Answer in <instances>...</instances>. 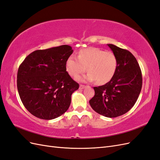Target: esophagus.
<instances>
[{
  "mask_svg": "<svg viewBox=\"0 0 160 160\" xmlns=\"http://www.w3.org/2000/svg\"><path fill=\"white\" fill-rule=\"evenodd\" d=\"M85 85H80V86H79V89H84V88H85Z\"/></svg>",
  "mask_w": 160,
  "mask_h": 160,
  "instance_id": "34e87169",
  "label": "esophagus"
}]
</instances>
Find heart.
Instances as JSON below:
<instances>
[{
	"label": "heart",
	"instance_id": "heart-1",
	"mask_svg": "<svg viewBox=\"0 0 160 160\" xmlns=\"http://www.w3.org/2000/svg\"><path fill=\"white\" fill-rule=\"evenodd\" d=\"M89 72L78 79L105 84L114 76L118 67V59L113 52L104 51L99 48L88 47L81 49L77 58L70 56L65 62L68 73L77 78L86 71Z\"/></svg>",
	"mask_w": 160,
	"mask_h": 160
}]
</instances>
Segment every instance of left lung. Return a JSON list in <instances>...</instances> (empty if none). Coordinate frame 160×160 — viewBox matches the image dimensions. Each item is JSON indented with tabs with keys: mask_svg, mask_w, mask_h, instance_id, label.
<instances>
[{
	"mask_svg": "<svg viewBox=\"0 0 160 160\" xmlns=\"http://www.w3.org/2000/svg\"><path fill=\"white\" fill-rule=\"evenodd\" d=\"M108 45L118 59L117 69L108 83L93 88L95 95L89 104L97 113L111 118L133 108L141 92L142 75L132 52L112 44Z\"/></svg>",
	"mask_w": 160,
	"mask_h": 160,
	"instance_id": "1",
	"label": "left lung"
}]
</instances>
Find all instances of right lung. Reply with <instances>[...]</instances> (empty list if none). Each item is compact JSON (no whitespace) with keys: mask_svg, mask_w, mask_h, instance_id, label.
<instances>
[{"mask_svg":"<svg viewBox=\"0 0 160 160\" xmlns=\"http://www.w3.org/2000/svg\"><path fill=\"white\" fill-rule=\"evenodd\" d=\"M72 52L67 45L37 50L19 66L18 94L25 108L35 117L50 120L69 109L71 95L79 87L66 71V61Z\"/></svg>","mask_w":160,"mask_h":160,"instance_id":"right-lung-1","label":"right lung"}]
</instances>
